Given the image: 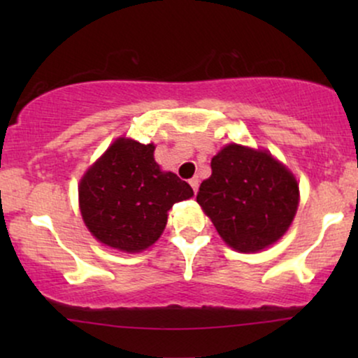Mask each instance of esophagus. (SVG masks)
Here are the masks:
<instances>
[{"label": "esophagus", "mask_w": 358, "mask_h": 358, "mask_svg": "<svg viewBox=\"0 0 358 358\" xmlns=\"http://www.w3.org/2000/svg\"><path fill=\"white\" fill-rule=\"evenodd\" d=\"M189 184H190V187L194 189V192H197V189H199V179L197 178H192L189 180Z\"/></svg>", "instance_id": "obj_1"}]
</instances>
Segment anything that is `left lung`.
<instances>
[{
  "instance_id": "8db88e82",
  "label": "left lung",
  "mask_w": 358,
  "mask_h": 358,
  "mask_svg": "<svg viewBox=\"0 0 358 358\" xmlns=\"http://www.w3.org/2000/svg\"><path fill=\"white\" fill-rule=\"evenodd\" d=\"M210 166L197 202L228 246L256 252L283 236L298 207V184L285 166L239 145L224 146Z\"/></svg>"
}]
</instances>
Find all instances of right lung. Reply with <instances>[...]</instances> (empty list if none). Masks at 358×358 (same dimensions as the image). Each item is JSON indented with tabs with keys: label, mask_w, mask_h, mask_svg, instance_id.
<instances>
[{
	"label": "right lung",
	"mask_w": 358,
	"mask_h": 358,
	"mask_svg": "<svg viewBox=\"0 0 358 358\" xmlns=\"http://www.w3.org/2000/svg\"><path fill=\"white\" fill-rule=\"evenodd\" d=\"M153 151V145L119 138L81 179L83 220L107 246L143 251L163 233L168 210L194 195L185 180L159 169Z\"/></svg>",
	"instance_id": "obj_1"
}]
</instances>
